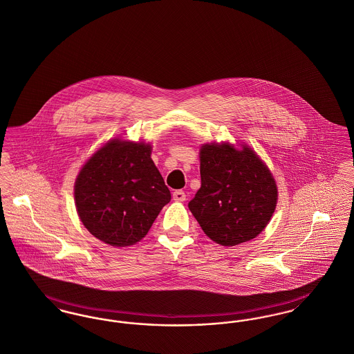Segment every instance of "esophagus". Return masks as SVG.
<instances>
[{"label": "esophagus", "instance_id": "1", "mask_svg": "<svg viewBox=\"0 0 354 354\" xmlns=\"http://www.w3.org/2000/svg\"><path fill=\"white\" fill-rule=\"evenodd\" d=\"M172 198H174V201H175V202H185V191H182V189H176V191L172 194Z\"/></svg>", "mask_w": 354, "mask_h": 354}]
</instances>
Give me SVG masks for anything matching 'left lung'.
I'll use <instances>...</instances> for the list:
<instances>
[{"label": "left lung", "mask_w": 354, "mask_h": 354, "mask_svg": "<svg viewBox=\"0 0 354 354\" xmlns=\"http://www.w3.org/2000/svg\"><path fill=\"white\" fill-rule=\"evenodd\" d=\"M202 187L188 208L204 234L232 247L259 235L277 202L270 169L254 152L230 145H205L201 150Z\"/></svg>", "instance_id": "left-lung-1"}]
</instances>
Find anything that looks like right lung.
Returning <instances> with one entry per match:
<instances>
[{
	"label": "right lung",
	"mask_w": 354,
	"mask_h": 354,
	"mask_svg": "<svg viewBox=\"0 0 354 354\" xmlns=\"http://www.w3.org/2000/svg\"><path fill=\"white\" fill-rule=\"evenodd\" d=\"M74 195L84 227L113 247L133 245L145 237L171 201L150 145L120 140L91 156L77 178Z\"/></svg>",
	"instance_id": "1"
}]
</instances>
